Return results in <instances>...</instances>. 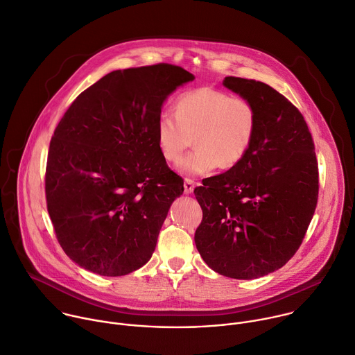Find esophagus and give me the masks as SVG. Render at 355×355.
Masks as SVG:
<instances>
[{
	"instance_id": "34e87169",
	"label": "esophagus",
	"mask_w": 355,
	"mask_h": 355,
	"mask_svg": "<svg viewBox=\"0 0 355 355\" xmlns=\"http://www.w3.org/2000/svg\"><path fill=\"white\" fill-rule=\"evenodd\" d=\"M183 186H184V193H186V194L193 193V190H194V182H193L191 179H186Z\"/></svg>"
}]
</instances>
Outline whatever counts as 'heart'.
Returning <instances> with one entry per match:
<instances>
[{
  "label": "heart",
  "instance_id": "1",
  "mask_svg": "<svg viewBox=\"0 0 355 355\" xmlns=\"http://www.w3.org/2000/svg\"><path fill=\"white\" fill-rule=\"evenodd\" d=\"M257 128L254 105L216 88H197L175 102V116L162 112L155 124L157 146L168 162H178L193 144L196 148L176 166L184 176L208 175L218 165H238L249 153Z\"/></svg>",
  "mask_w": 355,
  "mask_h": 355
}]
</instances>
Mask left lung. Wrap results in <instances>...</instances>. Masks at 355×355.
<instances>
[{"mask_svg": "<svg viewBox=\"0 0 355 355\" xmlns=\"http://www.w3.org/2000/svg\"><path fill=\"white\" fill-rule=\"evenodd\" d=\"M223 85L250 101L257 128L246 157L194 190L202 221L194 242L221 275L253 279L298 250L319 193L315 144L301 112L264 83L227 77Z\"/></svg>", "mask_w": 355, "mask_h": 355, "instance_id": "left-lung-1", "label": "left lung"}]
</instances>
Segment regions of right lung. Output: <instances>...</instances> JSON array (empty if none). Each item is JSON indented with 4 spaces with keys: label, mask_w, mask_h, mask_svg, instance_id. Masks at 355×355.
<instances>
[{
    "label": "right lung",
    "mask_w": 355,
    "mask_h": 355,
    "mask_svg": "<svg viewBox=\"0 0 355 355\" xmlns=\"http://www.w3.org/2000/svg\"><path fill=\"white\" fill-rule=\"evenodd\" d=\"M194 80L182 67L112 71L71 103L50 141L46 200L55 236L80 267L119 277L143 267L183 180L161 155L166 98Z\"/></svg>",
    "instance_id": "add662e5"
}]
</instances>
